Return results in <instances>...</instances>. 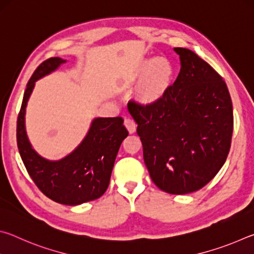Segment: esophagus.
Returning <instances> with one entry per match:
<instances>
[{
    "label": "esophagus",
    "mask_w": 254,
    "mask_h": 254,
    "mask_svg": "<svg viewBox=\"0 0 254 254\" xmlns=\"http://www.w3.org/2000/svg\"><path fill=\"white\" fill-rule=\"evenodd\" d=\"M124 126H126V127L127 128V131L131 133H134L136 131V124L135 122L133 121L132 119H126L124 120Z\"/></svg>",
    "instance_id": "esophagus-1"
}]
</instances>
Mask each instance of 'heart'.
Segmentation results:
<instances>
[{
	"label": "heart",
	"mask_w": 254,
	"mask_h": 254,
	"mask_svg": "<svg viewBox=\"0 0 254 254\" xmlns=\"http://www.w3.org/2000/svg\"><path fill=\"white\" fill-rule=\"evenodd\" d=\"M173 76L168 60L163 58L144 59L134 72V78L144 79L139 91V97L145 104L157 102L166 93Z\"/></svg>",
	"instance_id": "obj_1"
}]
</instances>
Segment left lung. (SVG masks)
<instances>
[{"label":"left lung","mask_w":254,"mask_h":254,"mask_svg":"<svg viewBox=\"0 0 254 254\" xmlns=\"http://www.w3.org/2000/svg\"><path fill=\"white\" fill-rule=\"evenodd\" d=\"M180 71L152 104L130 102L152 182L174 195L208 184L224 165L233 133V107L225 81L194 51L174 48Z\"/></svg>","instance_id":"8db88e82"}]
</instances>
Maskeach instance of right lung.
<instances>
[{"label": "right lung", "instance_id": "right-lung-1", "mask_svg": "<svg viewBox=\"0 0 254 254\" xmlns=\"http://www.w3.org/2000/svg\"><path fill=\"white\" fill-rule=\"evenodd\" d=\"M67 60H45L28 81L18 117L16 140L20 156L34 184L56 203L80 205L100 198L106 191L115 158L128 132L122 118H95L84 139L59 160L40 156L30 142L25 128V112L36 81L51 74Z\"/></svg>", "mask_w": 254, "mask_h": 254}]
</instances>
